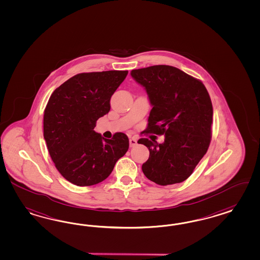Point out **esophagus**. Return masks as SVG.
<instances>
[{
    "instance_id": "1",
    "label": "esophagus",
    "mask_w": 260,
    "mask_h": 260,
    "mask_svg": "<svg viewBox=\"0 0 260 260\" xmlns=\"http://www.w3.org/2000/svg\"><path fill=\"white\" fill-rule=\"evenodd\" d=\"M129 144H130V146L131 147H134L135 145H137V139L136 138H131L130 140H129Z\"/></svg>"
}]
</instances>
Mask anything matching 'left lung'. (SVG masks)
<instances>
[{
    "label": "left lung",
    "instance_id": "1",
    "mask_svg": "<svg viewBox=\"0 0 260 260\" xmlns=\"http://www.w3.org/2000/svg\"><path fill=\"white\" fill-rule=\"evenodd\" d=\"M131 76L144 87L152 105L143 134L165 135L163 144L147 138L138 141L149 150L143 173L161 186L183 182L211 142L209 93L202 81L171 66L134 69Z\"/></svg>",
    "mask_w": 260,
    "mask_h": 260
}]
</instances>
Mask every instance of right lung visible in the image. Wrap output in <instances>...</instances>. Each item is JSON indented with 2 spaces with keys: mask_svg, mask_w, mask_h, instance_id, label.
Returning a JSON list of instances; mask_svg holds the SVG:
<instances>
[{
  "mask_svg": "<svg viewBox=\"0 0 260 260\" xmlns=\"http://www.w3.org/2000/svg\"><path fill=\"white\" fill-rule=\"evenodd\" d=\"M128 71L80 73L57 87L43 116V136L59 173L77 186L102 182L116 161L127 152L124 133L104 139L93 129L97 119L109 113L110 99Z\"/></svg>",
  "mask_w": 260,
  "mask_h": 260,
  "instance_id": "add662e5",
  "label": "right lung"
}]
</instances>
